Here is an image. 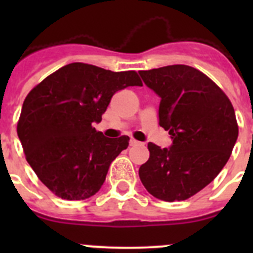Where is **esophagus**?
<instances>
[{
    "label": "esophagus",
    "instance_id": "1",
    "mask_svg": "<svg viewBox=\"0 0 253 253\" xmlns=\"http://www.w3.org/2000/svg\"><path fill=\"white\" fill-rule=\"evenodd\" d=\"M129 143H130V146H137V144H139V142H138V140L134 139V138H131L130 142H129Z\"/></svg>",
    "mask_w": 253,
    "mask_h": 253
}]
</instances>
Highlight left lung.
Instances as JSON below:
<instances>
[{"label": "left lung", "mask_w": 253, "mask_h": 253, "mask_svg": "<svg viewBox=\"0 0 253 253\" xmlns=\"http://www.w3.org/2000/svg\"><path fill=\"white\" fill-rule=\"evenodd\" d=\"M139 75L161 97L158 124L172 138L171 148L148 143L140 181L163 202L186 200L209 185L231 157L238 138L233 105L194 67L173 64Z\"/></svg>", "instance_id": "left-lung-1"}]
</instances>
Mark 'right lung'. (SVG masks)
I'll return each mask as SVG.
<instances>
[{
  "instance_id": "obj_1",
  "label": "right lung",
  "mask_w": 253,
  "mask_h": 253,
  "mask_svg": "<svg viewBox=\"0 0 253 253\" xmlns=\"http://www.w3.org/2000/svg\"><path fill=\"white\" fill-rule=\"evenodd\" d=\"M142 84L135 71L71 63L28 93L17 135L26 161L54 195L84 200L101 189L110 163L128 148L129 137L106 138L92 124L101 122L116 91Z\"/></svg>"
}]
</instances>
